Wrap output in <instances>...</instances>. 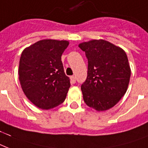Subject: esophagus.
<instances>
[{"label": "esophagus", "mask_w": 148, "mask_h": 148, "mask_svg": "<svg viewBox=\"0 0 148 148\" xmlns=\"http://www.w3.org/2000/svg\"><path fill=\"white\" fill-rule=\"evenodd\" d=\"M70 81H71V82H72V83H73V84H74V83H75V76H71Z\"/></svg>", "instance_id": "1"}]
</instances>
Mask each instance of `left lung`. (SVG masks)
I'll return each mask as SVG.
<instances>
[{
  "mask_svg": "<svg viewBox=\"0 0 148 148\" xmlns=\"http://www.w3.org/2000/svg\"><path fill=\"white\" fill-rule=\"evenodd\" d=\"M79 47L88 59L86 79L81 85L83 100L98 111L109 110L127 90L130 68L127 54L105 40H92Z\"/></svg>",
  "mask_w": 148,
  "mask_h": 148,
  "instance_id": "1",
  "label": "left lung"
}]
</instances>
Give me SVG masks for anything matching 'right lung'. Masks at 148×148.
<instances>
[{
    "label": "right lung",
    "instance_id": "obj_1",
    "mask_svg": "<svg viewBox=\"0 0 148 148\" xmlns=\"http://www.w3.org/2000/svg\"><path fill=\"white\" fill-rule=\"evenodd\" d=\"M67 41L45 39L25 49L19 62L23 92L33 104L49 110L62 103L70 87L61 57Z\"/></svg>",
    "mask_w": 148,
    "mask_h": 148
}]
</instances>
